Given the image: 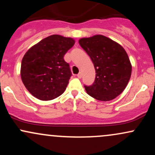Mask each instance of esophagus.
I'll return each mask as SVG.
<instances>
[{
    "mask_svg": "<svg viewBox=\"0 0 155 155\" xmlns=\"http://www.w3.org/2000/svg\"><path fill=\"white\" fill-rule=\"evenodd\" d=\"M77 76H78V78H79V79H81V78L82 77V74H81V72H79V74H77Z\"/></svg>",
    "mask_w": 155,
    "mask_h": 155,
    "instance_id": "1",
    "label": "esophagus"
}]
</instances>
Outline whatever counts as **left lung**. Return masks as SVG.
<instances>
[{
  "label": "left lung",
  "mask_w": 155,
  "mask_h": 155,
  "mask_svg": "<svg viewBox=\"0 0 155 155\" xmlns=\"http://www.w3.org/2000/svg\"><path fill=\"white\" fill-rule=\"evenodd\" d=\"M79 43L91 58L95 79L84 86L87 93L96 100L111 101L120 95L130 79L132 65L120 44L103 35L80 38Z\"/></svg>",
  "instance_id": "left-lung-1"
}]
</instances>
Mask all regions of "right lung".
<instances>
[{"mask_svg": "<svg viewBox=\"0 0 155 155\" xmlns=\"http://www.w3.org/2000/svg\"><path fill=\"white\" fill-rule=\"evenodd\" d=\"M74 44L72 38L51 35L27 51L20 75L32 95L41 101H50L65 92L72 74L63 58Z\"/></svg>", "mask_w": 155, "mask_h": 155, "instance_id": "obj_1", "label": "right lung"}]
</instances>
